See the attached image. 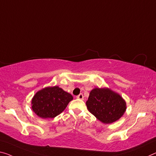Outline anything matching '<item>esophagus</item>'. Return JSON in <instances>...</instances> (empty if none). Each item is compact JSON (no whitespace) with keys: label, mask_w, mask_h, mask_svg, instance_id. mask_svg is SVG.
I'll return each mask as SVG.
<instances>
[{"label":"esophagus","mask_w":156,"mask_h":156,"mask_svg":"<svg viewBox=\"0 0 156 156\" xmlns=\"http://www.w3.org/2000/svg\"><path fill=\"white\" fill-rule=\"evenodd\" d=\"M77 98L78 99H80V100H83L84 99V96L83 94H80L78 96H77Z\"/></svg>","instance_id":"esophagus-1"}]
</instances>
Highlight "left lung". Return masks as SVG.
Segmentation results:
<instances>
[{"instance_id":"1","label":"left lung","mask_w":156,"mask_h":156,"mask_svg":"<svg viewBox=\"0 0 156 156\" xmlns=\"http://www.w3.org/2000/svg\"><path fill=\"white\" fill-rule=\"evenodd\" d=\"M86 105L98 120L107 124L119 119L126 110V103L122 96L108 87L93 89Z\"/></svg>"}]
</instances>
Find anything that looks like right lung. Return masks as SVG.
I'll return each instance as SVG.
<instances>
[{
    "instance_id": "obj_1",
    "label": "right lung",
    "mask_w": 156,
    "mask_h": 156,
    "mask_svg": "<svg viewBox=\"0 0 156 156\" xmlns=\"http://www.w3.org/2000/svg\"><path fill=\"white\" fill-rule=\"evenodd\" d=\"M73 98L71 94L58 86L46 87L39 90L34 95L31 101V108L39 117L54 118L65 110Z\"/></svg>"
}]
</instances>
